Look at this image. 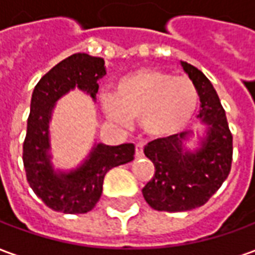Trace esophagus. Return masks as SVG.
<instances>
[{
    "label": "esophagus",
    "instance_id": "obj_1",
    "mask_svg": "<svg viewBox=\"0 0 255 255\" xmlns=\"http://www.w3.org/2000/svg\"><path fill=\"white\" fill-rule=\"evenodd\" d=\"M143 142H138V143L135 144V154L136 157H142L143 155Z\"/></svg>",
    "mask_w": 255,
    "mask_h": 255
}]
</instances>
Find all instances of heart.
I'll use <instances>...</instances> for the list:
<instances>
[{
  "instance_id": "b5f03b06",
  "label": "heart",
  "mask_w": 255,
  "mask_h": 255,
  "mask_svg": "<svg viewBox=\"0 0 255 255\" xmlns=\"http://www.w3.org/2000/svg\"><path fill=\"white\" fill-rule=\"evenodd\" d=\"M199 101V94L187 76L154 68H142L122 76L115 94L101 95V106L108 119L127 124L140 119L143 131L153 138H169L187 126Z\"/></svg>"
}]
</instances>
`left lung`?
I'll return each instance as SVG.
<instances>
[{
  "label": "left lung",
  "instance_id": "left-lung-1",
  "mask_svg": "<svg viewBox=\"0 0 255 255\" xmlns=\"http://www.w3.org/2000/svg\"><path fill=\"white\" fill-rule=\"evenodd\" d=\"M201 101L198 119L208 126L201 147L188 151L191 132L151 140L144 154L154 164V176L142 190L144 201L160 212H186L208 202L228 177L232 164V133L213 86L198 68L182 61Z\"/></svg>",
  "mask_w": 255,
  "mask_h": 255
}]
</instances>
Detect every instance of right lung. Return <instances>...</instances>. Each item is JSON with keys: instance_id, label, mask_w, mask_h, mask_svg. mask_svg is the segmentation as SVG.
<instances>
[{"instance_id": "right-lung-1", "label": "right lung", "mask_w": 255, "mask_h": 255, "mask_svg": "<svg viewBox=\"0 0 255 255\" xmlns=\"http://www.w3.org/2000/svg\"><path fill=\"white\" fill-rule=\"evenodd\" d=\"M106 75L104 58L76 53L53 67L36 83L23 143L27 182L43 203L56 212L87 213L100 201L106 172L133 160L135 146L94 144L76 169L56 172L52 165L49 123L54 105L69 90L78 87L95 100L98 80Z\"/></svg>"}]
</instances>
